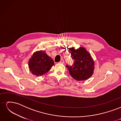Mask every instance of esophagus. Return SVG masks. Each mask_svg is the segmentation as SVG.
<instances>
[{
    "label": "esophagus",
    "mask_w": 121,
    "mask_h": 121,
    "mask_svg": "<svg viewBox=\"0 0 121 121\" xmlns=\"http://www.w3.org/2000/svg\"><path fill=\"white\" fill-rule=\"evenodd\" d=\"M59 63H60V64H64V60H63V59L61 60L59 62Z\"/></svg>",
    "instance_id": "34e87169"
}]
</instances>
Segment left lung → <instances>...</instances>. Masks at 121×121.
I'll return each mask as SVG.
<instances>
[{
  "instance_id": "left-lung-1",
  "label": "left lung",
  "mask_w": 121,
  "mask_h": 121,
  "mask_svg": "<svg viewBox=\"0 0 121 121\" xmlns=\"http://www.w3.org/2000/svg\"><path fill=\"white\" fill-rule=\"evenodd\" d=\"M69 49L71 57L74 60L73 65H66L69 74L77 81H83L89 78L94 69V62L90 54L83 47L77 49L73 47Z\"/></svg>"
}]
</instances>
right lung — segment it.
Returning <instances> with one entry per match:
<instances>
[{"mask_svg":"<svg viewBox=\"0 0 121 121\" xmlns=\"http://www.w3.org/2000/svg\"><path fill=\"white\" fill-rule=\"evenodd\" d=\"M54 65L52 58L43 50L35 52L29 61L32 74L37 76L45 74Z\"/></svg>","mask_w":121,"mask_h":121,"instance_id":"right-lung-1","label":"right lung"}]
</instances>
